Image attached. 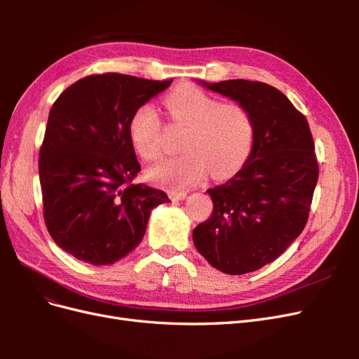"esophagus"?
<instances>
[{
    "instance_id": "34e87169",
    "label": "esophagus",
    "mask_w": 359,
    "mask_h": 359,
    "mask_svg": "<svg viewBox=\"0 0 359 359\" xmlns=\"http://www.w3.org/2000/svg\"><path fill=\"white\" fill-rule=\"evenodd\" d=\"M187 196V191H177V190H170L169 191V198L173 201H181Z\"/></svg>"
}]
</instances>
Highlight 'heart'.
Here are the masks:
<instances>
[{"mask_svg": "<svg viewBox=\"0 0 359 359\" xmlns=\"http://www.w3.org/2000/svg\"><path fill=\"white\" fill-rule=\"evenodd\" d=\"M166 107L173 121L189 127L182 156L148 169V178L170 189L199 182L211 173L229 177L240 168L253 145L255 124L245 107L220 102L194 85H181L168 94ZM161 121L153 104H142L130 116L128 136L139 157L153 161L161 156Z\"/></svg>", "mask_w": 359, "mask_h": 359, "instance_id": "1", "label": "heart"}]
</instances>
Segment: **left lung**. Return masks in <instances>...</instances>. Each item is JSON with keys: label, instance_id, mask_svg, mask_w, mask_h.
<instances>
[{"label": "left lung", "instance_id": "obj_1", "mask_svg": "<svg viewBox=\"0 0 359 359\" xmlns=\"http://www.w3.org/2000/svg\"><path fill=\"white\" fill-rule=\"evenodd\" d=\"M206 88L243 104L253 118V148L227 182L208 190L214 210L193 243L224 274L252 273L276 260L302 232L319 178L307 118L274 86L231 79Z\"/></svg>", "mask_w": 359, "mask_h": 359}]
</instances>
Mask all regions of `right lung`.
<instances>
[{"mask_svg":"<svg viewBox=\"0 0 359 359\" xmlns=\"http://www.w3.org/2000/svg\"><path fill=\"white\" fill-rule=\"evenodd\" d=\"M172 83L121 73L90 74L53 103L40 147L43 217L52 240L91 265H111L135 250L151 210L168 194L133 184L140 165L130 116Z\"/></svg>","mask_w":359,"mask_h":359,"instance_id":"obj_1","label":"right lung"}]
</instances>
